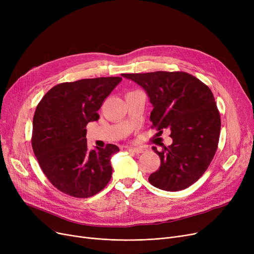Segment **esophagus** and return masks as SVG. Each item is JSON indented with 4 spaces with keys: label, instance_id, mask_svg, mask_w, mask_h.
Listing matches in <instances>:
<instances>
[{
    "label": "esophagus",
    "instance_id": "obj_1",
    "mask_svg": "<svg viewBox=\"0 0 254 254\" xmlns=\"http://www.w3.org/2000/svg\"><path fill=\"white\" fill-rule=\"evenodd\" d=\"M127 150L131 153H143L145 151V149L142 147H128Z\"/></svg>",
    "mask_w": 254,
    "mask_h": 254
}]
</instances>
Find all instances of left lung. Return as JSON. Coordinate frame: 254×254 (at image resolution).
<instances>
[{"mask_svg": "<svg viewBox=\"0 0 254 254\" xmlns=\"http://www.w3.org/2000/svg\"><path fill=\"white\" fill-rule=\"evenodd\" d=\"M141 85L150 99L151 128L158 135L171 130L173 143L162 150L159 169L148 181L167 191L188 189L197 181L214 157L221 120L211 89L186 72L157 71L122 74Z\"/></svg>", "mask_w": 254, "mask_h": 254, "instance_id": "8db88e82", "label": "left lung"}]
</instances>
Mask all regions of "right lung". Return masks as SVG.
Returning a JSON list of instances; mask_svg holds the SVG:
<instances>
[{
    "instance_id": "add662e5",
    "label": "right lung",
    "mask_w": 254,
    "mask_h": 254,
    "mask_svg": "<svg viewBox=\"0 0 254 254\" xmlns=\"http://www.w3.org/2000/svg\"><path fill=\"white\" fill-rule=\"evenodd\" d=\"M122 77H100L53 86L39 102L32 147L45 176L62 192L87 198L100 192L112 175L114 144L88 150L86 126L100 118L98 110Z\"/></svg>"
}]
</instances>
